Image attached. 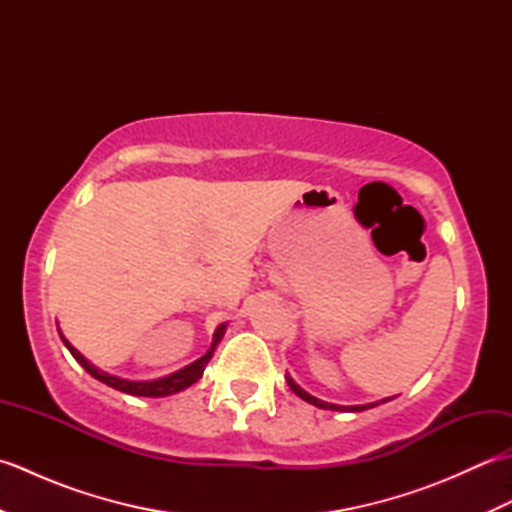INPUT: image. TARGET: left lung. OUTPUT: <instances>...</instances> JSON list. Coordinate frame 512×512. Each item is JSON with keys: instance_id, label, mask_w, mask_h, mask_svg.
Returning a JSON list of instances; mask_svg holds the SVG:
<instances>
[{"instance_id": "left-lung-1", "label": "left lung", "mask_w": 512, "mask_h": 512, "mask_svg": "<svg viewBox=\"0 0 512 512\" xmlns=\"http://www.w3.org/2000/svg\"><path fill=\"white\" fill-rule=\"evenodd\" d=\"M286 383H288V387L295 391V394L301 398V400H306V402H310V405H314V407H319V409H332V411H352V413H356V411H365V409H372V407H376V405H380V402H387V400H391V398H383V400H376V402H369V405H350V407H345V405H334V402H325V400H319L317 396H312V394H308L306 389H301L295 380H292L288 374H286Z\"/></svg>"}]
</instances>
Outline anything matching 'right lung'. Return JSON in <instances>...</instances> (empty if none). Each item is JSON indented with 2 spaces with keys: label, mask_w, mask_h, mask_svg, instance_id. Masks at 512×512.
Masks as SVG:
<instances>
[{
  "label": "right lung",
  "mask_w": 512,
  "mask_h": 512,
  "mask_svg": "<svg viewBox=\"0 0 512 512\" xmlns=\"http://www.w3.org/2000/svg\"><path fill=\"white\" fill-rule=\"evenodd\" d=\"M59 328V325H57ZM226 332V323L217 325V330L213 334V343L209 347V352H206L204 356H200L198 361H193L191 365L178 369V372H173L169 376H162V378H154V380H127V378H121V376H114V374H107L103 372V369H99L96 365H92L88 358H85L76 347L65 339L63 332L59 330V336L63 345L68 347L70 354L76 358V363H79L85 372H88L90 376H94L96 380H101V383H105L107 387H114L118 391H123V394H129V396H145V398H162V396H171V394H178V391L191 387L193 383H198V380L202 378L204 374V367L206 363L211 361V356L215 352L217 343L222 341V336Z\"/></svg>",
  "instance_id": "add662e5"
}]
</instances>
